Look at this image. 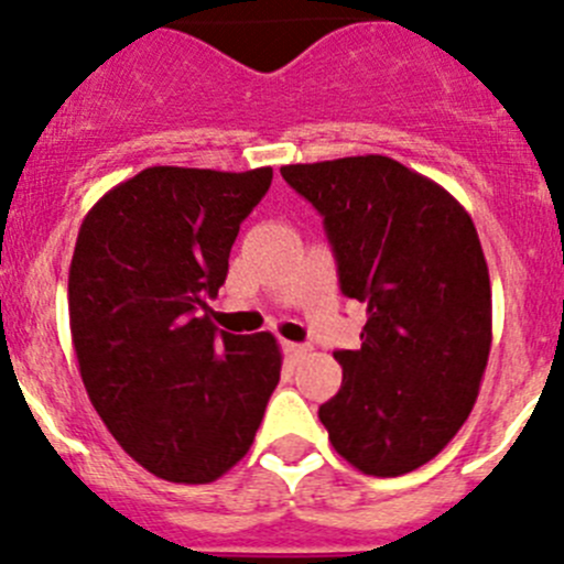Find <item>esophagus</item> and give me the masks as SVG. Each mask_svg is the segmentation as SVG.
Returning a JSON list of instances; mask_svg holds the SVG:
<instances>
[{
	"instance_id": "esophagus-1",
	"label": "esophagus",
	"mask_w": 564,
	"mask_h": 564,
	"mask_svg": "<svg viewBox=\"0 0 564 564\" xmlns=\"http://www.w3.org/2000/svg\"><path fill=\"white\" fill-rule=\"evenodd\" d=\"M283 350H286V356L292 361L303 359V356L308 354V347L306 345H297V341H283Z\"/></svg>"
}]
</instances>
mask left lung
I'll list each match as a JSON object with an SVG mask.
<instances>
[{
	"instance_id": "8db88e82",
	"label": "left lung",
	"mask_w": 564,
	"mask_h": 564,
	"mask_svg": "<svg viewBox=\"0 0 564 564\" xmlns=\"http://www.w3.org/2000/svg\"><path fill=\"white\" fill-rule=\"evenodd\" d=\"M323 217L341 292L367 306L359 350H336L341 389L319 420L341 459L392 478L465 425L492 345V292L470 214L387 155L289 163Z\"/></svg>"
}]
</instances>
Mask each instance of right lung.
<instances>
[{"instance_id": "1", "label": "right lung", "mask_w": 564, "mask_h": 564, "mask_svg": "<svg viewBox=\"0 0 564 564\" xmlns=\"http://www.w3.org/2000/svg\"><path fill=\"white\" fill-rule=\"evenodd\" d=\"M270 183V166H150L102 194L77 234L68 325L83 383L116 442L163 481L225 476L281 381L275 336H236L208 317Z\"/></svg>"}]
</instances>
